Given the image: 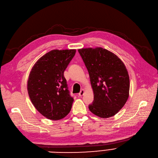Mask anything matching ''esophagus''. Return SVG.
Masks as SVG:
<instances>
[{
	"instance_id": "obj_1",
	"label": "esophagus",
	"mask_w": 158,
	"mask_h": 158,
	"mask_svg": "<svg viewBox=\"0 0 158 158\" xmlns=\"http://www.w3.org/2000/svg\"><path fill=\"white\" fill-rule=\"evenodd\" d=\"M85 94V90H83V89H82V90H81V92H79V96H80V97H81V96H83Z\"/></svg>"
}]
</instances>
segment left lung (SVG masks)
Returning <instances> with one entry per match:
<instances>
[{"instance_id":"1","label":"left lung","mask_w":158,"mask_h":158,"mask_svg":"<svg viewBox=\"0 0 158 158\" xmlns=\"http://www.w3.org/2000/svg\"><path fill=\"white\" fill-rule=\"evenodd\" d=\"M87 68L94 91L90 112L107 118L117 114L128 98L130 80L122 60L102 48L78 50Z\"/></svg>"}]
</instances>
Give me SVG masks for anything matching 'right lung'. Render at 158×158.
<instances>
[{
    "instance_id": "add662e5",
    "label": "right lung",
    "mask_w": 158,
    "mask_h": 158,
    "mask_svg": "<svg viewBox=\"0 0 158 158\" xmlns=\"http://www.w3.org/2000/svg\"><path fill=\"white\" fill-rule=\"evenodd\" d=\"M75 52V50L48 52L37 61L30 73V98L33 106L48 119H63L70 112L73 98L68 90L64 72Z\"/></svg>"
}]
</instances>
